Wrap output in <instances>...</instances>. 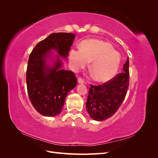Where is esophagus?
I'll return each mask as SVG.
<instances>
[{"instance_id": "obj_1", "label": "esophagus", "mask_w": 158, "mask_h": 158, "mask_svg": "<svg viewBox=\"0 0 158 158\" xmlns=\"http://www.w3.org/2000/svg\"><path fill=\"white\" fill-rule=\"evenodd\" d=\"M78 82L79 84H84V83H85L84 80L82 78H79L78 79Z\"/></svg>"}]
</instances>
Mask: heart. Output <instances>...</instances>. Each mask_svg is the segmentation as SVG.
Here are the masks:
<instances>
[{"mask_svg":"<svg viewBox=\"0 0 158 158\" xmlns=\"http://www.w3.org/2000/svg\"><path fill=\"white\" fill-rule=\"evenodd\" d=\"M69 58L74 70L83 69L92 62L90 72L93 78L99 82L111 79L121 63L120 55L109 43L97 40L84 41L80 44V50L70 51Z\"/></svg>","mask_w":158,"mask_h":158,"instance_id":"1","label":"heart"}]
</instances>
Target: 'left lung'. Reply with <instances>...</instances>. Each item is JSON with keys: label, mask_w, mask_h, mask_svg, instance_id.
I'll return each instance as SVG.
<instances>
[{"label": "left lung", "mask_w": 158, "mask_h": 158, "mask_svg": "<svg viewBox=\"0 0 158 158\" xmlns=\"http://www.w3.org/2000/svg\"><path fill=\"white\" fill-rule=\"evenodd\" d=\"M129 85V59L123 73L101 85H90L86 110L91 118L102 121L112 117L125 99Z\"/></svg>", "instance_id": "1"}]
</instances>
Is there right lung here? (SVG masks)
I'll return each instance as SVG.
<instances>
[{
	"label": "right lung",
	"mask_w": 158,
	"mask_h": 158,
	"mask_svg": "<svg viewBox=\"0 0 158 158\" xmlns=\"http://www.w3.org/2000/svg\"><path fill=\"white\" fill-rule=\"evenodd\" d=\"M75 35L71 33H53L35 45L30 55L26 71L27 94L33 106L46 117L59 115L69 91L77 84L73 72L60 70L59 56L52 66L47 64L51 50L66 59Z\"/></svg>",
	"instance_id": "right-lung-1"
}]
</instances>
